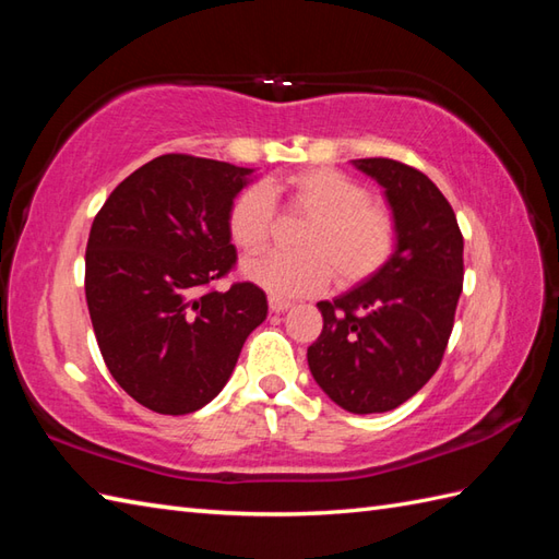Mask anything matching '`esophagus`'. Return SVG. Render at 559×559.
Returning <instances> with one entry per match:
<instances>
[{
    "instance_id": "34e87169",
    "label": "esophagus",
    "mask_w": 559,
    "mask_h": 559,
    "mask_svg": "<svg viewBox=\"0 0 559 559\" xmlns=\"http://www.w3.org/2000/svg\"><path fill=\"white\" fill-rule=\"evenodd\" d=\"M269 307H271V312H276V314H281V312H286V310H290V307H293V302H290V300H283V298H271V300H269Z\"/></svg>"
}]
</instances>
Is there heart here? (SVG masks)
I'll return each mask as SVG.
<instances>
[{"label": "heart", "mask_w": 559, "mask_h": 559, "mask_svg": "<svg viewBox=\"0 0 559 559\" xmlns=\"http://www.w3.org/2000/svg\"><path fill=\"white\" fill-rule=\"evenodd\" d=\"M271 192H286L290 204L310 216L300 235L305 252H269L242 264V276L273 298H300L324 290L331 266L338 283L353 286L382 269L394 252L396 228L389 211L372 204L360 182L331 168L295 173L286 182L269 187H247L233 201L228 216L233 242L245 252H259L269 240Z\"/></svg>", "instance_id": "heart-1"}]
</instances>
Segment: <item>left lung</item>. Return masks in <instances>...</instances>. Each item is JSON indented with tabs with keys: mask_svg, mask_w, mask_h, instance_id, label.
I'll use <instances>...</instances> for the list:
<instances>
[{
	"mask_svg": "<svg viewBox=\"0 0 559 559\" xmlns=\"http://www.w3.org/2000/svg\"><path fill=\"white\" fill-rule=\"evenodd\" d=\"M384 189L396 228L382 269L317 302L324 329L307 362L324 394L348 413H386L427 384L447 348L463 286V237L444 194L391 158L350 160Z\"/></svg>",
	"mask_w": 559,
	"mask_h": 559,
	"instance_id": "1",
	"label": "left lung"
}]
</instances>
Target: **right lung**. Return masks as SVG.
<instances>
[{
	"mask_svg": "<svg viewBox=\"0 0 559 559\" xmlns=\"http://www.w3.org/2000/svg\"><path fill=\"white\" fill-rule=\"evenodd\" d=\"M254 173L168 153L117 185L91 225L93 331L115 382L141 406L163 415L204 408L266 319L254 283L197 295L235 264L228 216Z\"/></svg>",
	"mask_w": 559,
	"mask_h": 559,
	"instance_id": "1",
	"label": "right lung"
}]
</instances>
